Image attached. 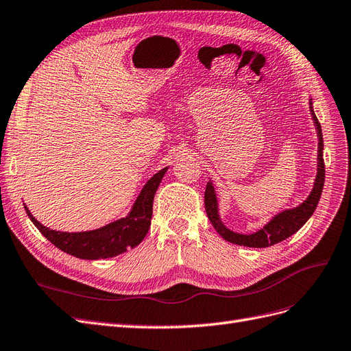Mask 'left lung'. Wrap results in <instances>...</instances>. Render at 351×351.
Masks as SVG:
<instances>
[{
	"instance_id": "left-lung-1",
	"label": "left lung",
	"mask_w": 351,
	"mask_h": 351,
	"mask_svg": "<svg viewBox=\"0 0 351 351\" xmlns=\"http://www.w3.org/2000/svg\"><path fill=\"white\" fill-rule=\"evenodd\" d=\"M309 108H311L312 120L317 134V169H316L317 173H316V178H315L311 195L307 196L306 200H303L299 206L278 212L277 215H274L267 224L256 232H252V234H241V232L230 230L224 222H222L219 217L218 197H217L215 187H214V183H212V180H209L205 190V209H206L209 221L212 222V226H214L218 234L224 240L232 244H239V246H246V247H269L293 236L294 232L299 231L306 224L307 219L313 215V212L317 206V202H319L322 195L324 182H325V164H324L322 129L315 115L312 98L309 99Z\"/></svg>"
}]
</instances>
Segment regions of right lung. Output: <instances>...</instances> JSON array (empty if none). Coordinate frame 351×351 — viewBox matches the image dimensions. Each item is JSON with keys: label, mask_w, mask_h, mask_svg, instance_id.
<instances>
[{"label": "right lung", "mask_w": 351, "mask_h": 351, "mask_svg": "<svg viewBox=\"0 0 351 351\" xmlns=\"http://www.w3.org/2000/svg\"><path fill=\"white\" fill-rule=\"evenodd\" d=\"M167 169L168 167L162 168L161 171H158L147 180L139 196L134 200L129 214L124 218L112 221L110 224L97 230L80 232H62L49 230L45 226H42L38 219H35L27 206H25L26 214L30 221L34 222L35 227L56 247L71 254V256L88 261L114 258L117 254H121L129 249L136 247L147 234V230L151 227L154 196Z\"/></svg>", "instance_id": "right-lung-1"}]
</instances>
